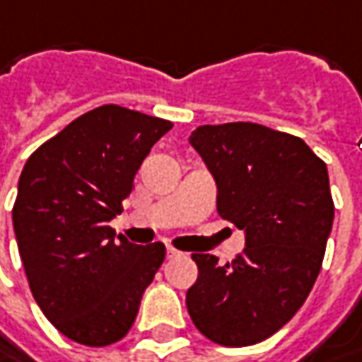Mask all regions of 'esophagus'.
Segmentation results:
<instances>
[{
	"label": "esophagus",
	"instance_id": "1",
	"mask_svg": "<svg viewBox=\"0 0 362 362\" xmlns=\"http://www.w3.org/2000/svg\"><path fill=\"white\" fill-rule=\"evenodd\" d=\"M165 255H168V259H172V257H176V255H178V251H176L174 247H168V249H165Z\"/></svg>",
	"mask_w": 362,
	"mask_h": 362
}]
</instances>
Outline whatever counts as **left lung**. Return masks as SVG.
I'll return each mask as SVG.
<instances>
[{"instance_id":"obj_1","label":"left lung","mask_w":362,"mask_h":362,"mask_svg":"<svg viewBox=\"0 0 362 362\" xmlns=\"http://www.w3.org/2000/svg\"><path fill=\"white\" fill-rule=\"evenodd\" d=\"M188 141L216 184L218 214L245 233L230 263L192 255L188 314L216 344H257L290 322L320 274L334 221L328 170L304 139L259 123L200 125Z\"/></svg>"}]
</instances>
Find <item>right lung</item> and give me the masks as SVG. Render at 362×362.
<instances>
[{
	"label": "right lung",
	"mask_w": 362,
	"mask_h": 362,
	"mask_svg": "<svg viewBox=\"0 0 362 362\" xmlns=\"http://www.w3.org/2000/svg\"><path fill=\"white\" fill-rule=\"evenodd\" d=\"M172 123L103 105L69 123L25 162L13 230L32 296L66 338L113 344L129 332L165 257L162 243L135 245L109 223Z\"/></svg>",
	"instance_id": "right-lung-1"
}]
</instances>
